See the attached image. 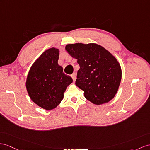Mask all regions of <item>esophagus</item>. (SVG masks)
<instances>
[{"label":"esophagus","mask_w":150,"mask_h":150,"mask_svg":"<svg viewBox=\"0 0 150 150\" xmlns=\"http://www.w3.org/2000/svg\"><path fill=\"white\" fill-rule=\"evenodd\" d=\"M71 77L73 79V81H75L76 79V73H73V74L71 75Z\"/></svg>","instance_id":"34e87169"}]
</instances>
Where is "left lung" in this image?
Returning a JSON list of instances; mask_svg holds the SVG:
<instances>
[{"label":"left lung","instance_id":"8db88e82","mask_svg":"<svg viewBox=\"0 0 150 150\" xmlns=\"http://www.w3.org/2000/svg\"><path fill=\"white\" fill-rule=\"evenodd\" d=\"M78 60L79 69L76 85L94 104L107 103L115 97L122 79V69L116 58L97 44L75 43L65 46Z\"/></svg>","mask_w":150,"mask_h":150}]
</instances>
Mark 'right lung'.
Listing matches in <instances>:
<instances>
[{
  "instance_id": "add662e5",
  "label": "right lung",
  "mask_w": 150,
  "mask_h": 150,
  "mask_svg": "<svg viewBox=\"0 0 150 150\" xmlns=\"http://www.w3.org/2000/svg\"><path fill=\"white\" fill-rule=\"evenodd\" d=\"M58 58L59 50H46L32 64L27 78L29 97L46 110H52L61 103L67 87L72 83V78L58 64Z\"/></svg>"
}]
</instances>
